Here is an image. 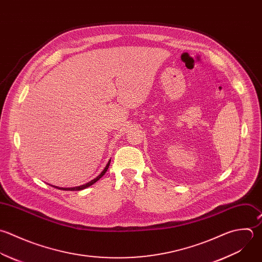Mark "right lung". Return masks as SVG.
<instances>
[{
  "instance_id": "1",
  "label": "right lung",
  "mask_w": 262,
  "mask_h": 262,
  "mask_svg": "<svg viewBox=\"0 0 262 262\" xmlns=\"http://www.w3.org/2000/svg\"><path fill=\"white\" fill-rule=\"evenodd\" d=\"M109 165H110V160H109V162L107 163V165H106V167L104 168V170L96 178V179H94L93 181H91V182H89L88 184H85V185H82V186H79V187H75V188H65V189H63V188H57V187H55V188H57V189H59V190H64V191H80V190H83V189H85V188H88V187H90V186H92L93 184H95L97 181H99L105 173H106V171H107V169L109 168Z\"/></svg>"
}]
</instances>
